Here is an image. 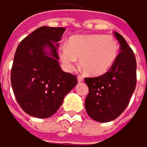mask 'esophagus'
Returning <instances> with one entry per match:
<instances>
[{"instance_id":"1","label":"esophagus","mask_w":147,"mask_h":147,"mask_svg":"<svg viewBox=\"0 0 147 147\" xmlns=\"http://www.w3.org/2000/svg\"><path fill=\"white\" fill-rule=\"evenodd\" d=\"M83 81H84V77L79 75L78 76V82H83Z\"/></svg>"}]
</instances>
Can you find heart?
Here are the masks:
<instances>
[{
  "label": "heart",
  "instance_id": "heart-1",
  "mask_svg": "<svg viewBox=\"0 0 147 147\" xmlns=\"http://www.w3.org/2000/svg\"><path fill=\"white\" fill-rule=\"evenodd\" d=\"M119 43L115 37L103 34L77 35L70 37L67 46L59 49V57L64 67L71 71L74 68L77 58H80L83 69L91 75L105 74L115 63Z\"/></svg>",
  "mask_w": 147,
  "mask_h": 147
}]
</instances>
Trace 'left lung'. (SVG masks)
<instances>
[{
    "mask_svg": "<svg viewBox=\"0 0 147 147\" xmlns=\"http://www.w3.org/2000/svg\"><path fill=\"white\" fill-rule=\"evenodd\" d=\"M120 42L118 56L105 74L85 78L89 88L85 107L88 115L99 122L117 118L127 108L136 86V59L121 34L115 32Z\"/></svg>",
    "mask_w": 147,
    "mask_h": 147,
    "instance_id": "8db88e82",
    "label": "left lung"
}]
</instances>
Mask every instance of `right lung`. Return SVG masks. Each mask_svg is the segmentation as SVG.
<instances>
[{
    "label": "right lung",
    "instance_id": "right-lung-1",
    "mask_svg": "<svg viewBox=\"0 0 147 147\" xmlns=\"http://www.w3.org/2000/svg\"><path fill=\"white\" fill-rule=\"evenodd\" d=\"M62 27L42 26L19 44L11 71L15 98L28 115L37 118L53 115L65 96L77 85L75 75L61 69L58 42Z\"/></svg>",
    "mask_w": 147,
    "mask_h": 147
}]
</instances>
